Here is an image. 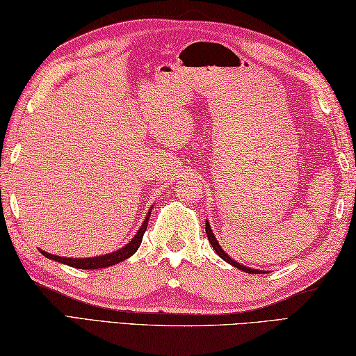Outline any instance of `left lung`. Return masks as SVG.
I'll return each mask as SVG.
<instances>
[{
    "instance_id": "left-lung-1",
    "label": "left lung",
    "mask_w": 356,
    "mask_h": 356,
    "mask_svg": "<svg viewBox=\"0 0 356 356\" xmlns=\"http://www.w3.org/2000/svg\"><path fill=\"white\" fill-rule=\"evenodd\" d=\"M206 234H207V238H209V243L212 245V248H213V251H216L218 256L223 259V260H226L227 264H231L232 266H236V268H238V270H241V271H245V273H250V274H261V271H257V270H252V268H248V266H243V265H240V264H237V261H234L229 256H227V254L221 250V246L218 245V241H217V238H216V236H213V232H212V229H211V226H209V223H207L206 221Z\"/></svg>"
}]
</instances>
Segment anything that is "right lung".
I'll use <instances>...</instances> for the list:
<instances>
[{
    "mask_svg": "<svg viewBox=\"0 0 356 356\" xmlns=\"http://www.w3.org/2000/svg\"><path fill=\"white\" fill-rule=\"evenodd\" d=\"M149 217L150 216L145 217L143 226H140V229L138 231L136 236L130 240L129 245H125L124 248H120L119 251H115L111 254H105V256L91 257V259L90 257L88 259H68V257L52 256V254L44 252V251H42V254L44 257H48L51 260H57V261H60V264L79 268V270H97V268H106V266L116 265V264H119V261L129 259L130 256H133V254L138 251V248L140 246V241H143L144 232L147 231V225H149Z\"/></svg>",
    "mask_w": 356,
    "mask_h": 356,
    "instance_id": "1",
    "label": "right lung"
}]
</instances>
